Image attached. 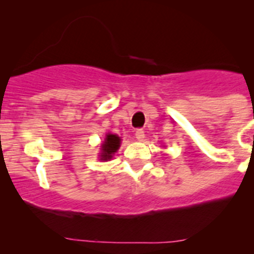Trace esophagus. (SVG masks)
<instances>
[{
    "mask_svg": "<svg viewBox=\"0 0 254 254\" xmlns=\"http://www.w3.org/2000/svg\"><path fill=\"white\" fill-rule=\"evenodd\" d=\"M135 136H136V138L138 139V141H143V139H144V131L142 129H137Z\"/></svg>",
    "mask_w": 254,
    "mask_h": 254,
    "instance_id": "34e87169",
    "label": "esophagus"
}]
</instances>
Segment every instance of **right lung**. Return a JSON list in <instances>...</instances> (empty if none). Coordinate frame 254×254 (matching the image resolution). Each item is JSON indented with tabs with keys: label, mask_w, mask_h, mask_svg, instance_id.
I'll return each mask as SVG.
<instances>
[{
	"label": "right lung",
	"mask_w": 254,
	"mask_h": 254,
	"mask_svg": "<svg viewBox=\"0 0 254 254\" xmlns=\"http://www.w3.org/2000/svg\"><path fill=\"white\" fill-rule=\"evenodd\" d=\"M119 147H121V137L115 133H107L104 143L101 144L100 160L107 161V160L112 159L113 154L119 149Z\"/></svg>",
	"instance_id": "1"
}]
</instances>
